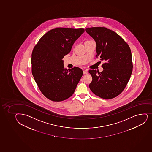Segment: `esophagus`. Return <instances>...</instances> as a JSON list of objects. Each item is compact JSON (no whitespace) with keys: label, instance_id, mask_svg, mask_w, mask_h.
<instances>
[{"label":"esophagus","instance_id":"1","mask_svg":"<svg viewBox=\"0 0 152 152\" xmlns=\"http://www.w3.org/2000/svg\"><path fill=\"white\" fill-rule=\"evenodd\" d=\"M88 73V71L87 70H85L83 71V74H87Z\"/></svg>","mask_w":152,"mask_h":152}]
</instances>
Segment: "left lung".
<instances>
[{
  "instance_id": "1",
  "label": "left lung",
  "mask_w": 152,
  "mask_h": 152,
  "mask_svg": "<svg viewBox=\"0 0 152 152\" xmlns=\"http://www.w3.org/2000/svg\"><path fill=\"white\" fill-rule=\"evenodd\" d=\"M86 31L95 40L97 54L106 62L102 72L90 70L92 77L89 88L96 95L104 99L117 97L127 86L133 71L130 47L115 32L104 27L86 28Z\"/></svg>"
}]
</instances>
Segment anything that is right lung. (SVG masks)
Returning <instances> with one entry per match:
<instances>
[{
    "instance_id": "add662e5",
    "label": "right lung",
    "mask_w": 152,
    "mask_h": 152,
    "mask_svg": "<svg viewBox=\"0 0 152 152\" xmlns=\"http://www.w3.org/2000/svg\"><path fill=\"white\" fill-rule=\"evenodd\" d=\"M84 32L82 28H54L42 36L33 48L32 74L41 93L50 100L69 98L83 75L80 68H65L62 59Z\"/></svg>"
}]
</instances>
